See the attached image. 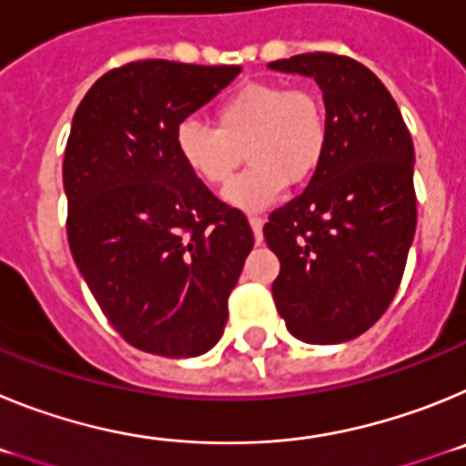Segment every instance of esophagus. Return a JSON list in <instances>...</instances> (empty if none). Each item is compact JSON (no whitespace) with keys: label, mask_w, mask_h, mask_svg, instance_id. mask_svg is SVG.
Listing matches in <instances>:
<instances>
[{"label":"esophagus","mask_w":466,"mask_h":466,"mask_svg":"<svg viewBox=\"0 0 466 466\" xmlns=\"http://www.w3.org/2000/svg\"><path fill=\"white\" fill-rule=\"evenodd\" d=\"M249 226H252V230H254V238H257V242H261L263 217H257V214H252V217H249Z\"/></svg>","instance_id":"34e87169"}]
</instances>
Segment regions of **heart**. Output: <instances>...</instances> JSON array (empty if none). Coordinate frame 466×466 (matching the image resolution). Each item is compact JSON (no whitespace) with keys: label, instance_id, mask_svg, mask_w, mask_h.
<instances>
[{"label":"heart","instance_id":"b5f03b06","mask_svg":"<svg viewBox=\"0 0 466 466\" xmlns=\"http://www.w3.org/2000/svg\"><path fill=\"white\" fill-rule=\"evenodd\" d=\"M214 123H179L177 154L208 187L228 184L245 154L249 167L226 188V200L242 209H261L287 184L310 182L327 156V105L308 86L245 84L217 105Z\"/></svg>","mask_w":466,"mask_h":466}]
</instances>
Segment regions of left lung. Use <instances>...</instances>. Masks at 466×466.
Masks as SVG:
<instances>
[{"label":"left lung","instance_id":"8db88e82","mask_svg":"<svg viewBox=\"0 0 466 466\" xmlns=\"http://www.w3.org/2000/svg\"><path fill=\"white\" fill-rule=\"evenodd\" d=\"M268 67L312 76L329 116L319 170L263 226L279 258L275 306L303 343H345L401 284L418 224L413 139L390 90L352 57L300 53Z\"/></svg>","mask_w":466,"mask_h":466}]
</instances>
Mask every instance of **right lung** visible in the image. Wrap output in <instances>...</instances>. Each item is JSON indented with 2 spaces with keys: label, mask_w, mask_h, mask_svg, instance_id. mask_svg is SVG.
<instances>
[{
  "label": "right lung",
  "mask_w": 466,
  "mask_h": 466,
  "mask_svg": "<svg viewBox=\"0 0 466 466\" xmlns=\"http://www.w3.org/2000/svg\"><path fill=\"white\" fill-rule=\"evenodd\" d=\"M240 72L137 60L95 81L74 114L69 249L111 327L142 352L196 357L224 333L254 233L184 166L175 135Z\"/></svg>",
  "instance_id": "right-lung-1"
}]
</instances>
